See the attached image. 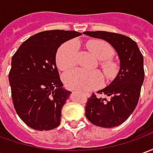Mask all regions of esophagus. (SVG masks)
Returning a JSON list of instances; mask_svg holds the SVG:
<instances>
[{"label":"esophagus","instance_id":"obj_1","mask_svg":"<svg viewBox=\"0 0 153 153\" xmlns=\"http://www.w3.org/2000/svg\"><path fill=\"white\" fill-rule=\"evenodd\" d=\"M87 95H88V94H87Z\"/></svg>","mask_w":153,"mask_h":153}]
</instances>
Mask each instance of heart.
Here are the masks:
<instances>
[{
  "label": "heart",
  "mask_w": 153,
  "mask_h": 153,
  "mask_svg": "<svg viewBox=\"0 0 153 153\" xmlns=\"http://www.w3.org/2000/svg\"><path fill=\"white\" fill-rule=\"evenodd\" d=\"M91 52L100 60H103L102 65L107 76H112L116 71V64L109 59L115 53L114 48L103 40H91L87 43ZM79 54V44L76 40H70L62 44L58 49L56 61L59 69L67 70L77 64ZM63 82L66 88L72 90L89 91L99 88L103 83L102 74L99 71H88L75 69L66 72L63 75Z\"/></svg>",
  "instance_id": "heart-1"
}]
</instances>
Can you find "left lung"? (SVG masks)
<instances>
[{
	"label": "left lung",
	"mask_w": 153,
	"mask_h": 153,
	"mask_svg": "<svg viewBox=\"0 0 153 153\" xmlns=\"http://www.w3.org/2000/svg\"><path fill=\"white\" fill-rule=\"evenodd\" d=\"M83 34L108 42L120 60L117 76L109 86L97 93L109 99L93 93L85 107V115L92 124L113 128L124 123L138 104L144 79L143 56L137 43L125 35L105 31H87Z\"/></svg>",
	"instance_id": "left-lung-1"
}]
</instances>
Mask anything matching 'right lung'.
I'll list each match as a JSON object with an SVG mask.
<instances>
[{
  "label": "right lung",
  "instance_id": "right-lung-1",
  "mask_svg": "<svg viewBox=\"0 0 153 153\" xmlns=\"http://www.w3.org/2000/svg\"><path fill=\"white\" fill-rule=\"evenodd\" d=\"M82 34L48 30L32 36L12 56L9 81L16 112L28 127L51 130L59 126L61 109L71 92L64 89L56 65L61 44Z\"/></svg>",
  "mask_w": 153,
  "mask_h": 153
}]
</instances>
